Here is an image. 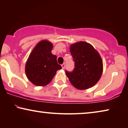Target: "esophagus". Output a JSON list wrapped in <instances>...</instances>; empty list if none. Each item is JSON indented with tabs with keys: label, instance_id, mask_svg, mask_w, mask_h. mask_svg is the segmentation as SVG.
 <instances>
[{
	"label": "esophagus",
	"instance_id": "obj_1",
	"mask_svg": "<svg viewBox=\"0 0 128 128\" xmlns=\"http://www.w3.org/2000/svg\"><path fill=\"white\" fill-rule=\"evenodd\" d=\"M61 66H62V69H64V68H65V64H63Z\"/></svg>",
	"mask_w": 128,
	"mask_h": 128
}]
</instances>
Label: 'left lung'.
Instances as JSON below:
<instances>
[{
	"mask_svg": "<svg viewBox=\"0 0 128 128\" xmlns=\"http://www.w3.org/2000/svg\"><path fill=\"white\" fill-rule=\"evenodd\" d=\"M74 68L66 74L72 84L78 90L92 87L98 82L103 70L102 59L97 50L86 42L80 41L70 46Z\"/></svg>",
	"mask_w": 128,
	"mask_h": 128,
	"instance_id": "obj_1",
	"label": "left lung"
}]
</instances>
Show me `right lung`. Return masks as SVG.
Masks as SVG:
<instances>
[{
	"mask_svg": "<svg viewBox=\"0 0 128 128\" xmlns=\"http://www.w3.org/2000/svg\"><path fill=\"white\" fill-rule=\"evenodd\" d=\"M53 45L47 40L38 42L30 55L25 71L28 79L37 86L49 84L62 66L57 62L56 56L51 53Z\"/></svg>",
	"mask_w": 128,
	"mask_h": 128,
	"instance_id": "1",
	"label": "right lung"
}]
</instances>
